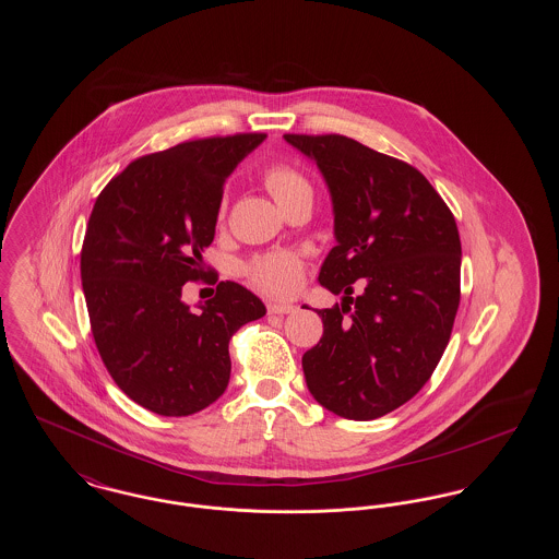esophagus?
<instances>
[{
  "label": "esophagus",
  "instance_id": "1",
  "mask_svg": "<svg viewBox=\"0 0 559 559\" xmlns=\"http://www.w3.org/2000/svg\"><path fill=\"white\" fill-rule=\"evenodd\" d=\"M297 308L292 306V304H267V312L270 314H278V317H283V314H293Z\"/></svg>",
  "mask_w": 559,
  "mask_h": 559
}]
</instances>
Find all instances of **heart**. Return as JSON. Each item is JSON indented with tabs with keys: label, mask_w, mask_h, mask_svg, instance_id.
Masks as SVG:
<instances>
[{
	"label": "heart",
	"mask_w": 559,
	"mask_h": 559,
	"mask_svg": "<svg viewBox=\"0 0 559 559\" xmlns=\"http://www.w3.org/2000/svg\"><path fill=\"white\" fill-rule=\"evenodd\" d=\"M264 182L276 203H283L293 190L306 187V180L287 165H272L264 174ZM226 203H222L224 213ZM304 276V260L293 251H272L253 258L247 264V278L258 292L272 297H289L299 289Z\"/></svg>",
	"instance_id": "1"
}]
</instances>
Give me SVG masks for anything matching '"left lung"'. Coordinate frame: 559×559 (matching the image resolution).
Wrapping results in <instances>:
<instances>
[{"instance_id":"1","label":"left lung","mask_w":559,"mask_h":559,"mask_svg":"<svg viewBox=\"0 0 559 559\" xmlns=\"http://www.w3.org/2000/svg\"><path fill=\"white\" fill-rule=\"evenodd\" d=\"M329 187L335 240L322 287L344 295L319 310L322 337L301 358L326 411L371 421L413 399L438 367L461 299L456 222L426 176L340 133H285ZM366 278L352 298L350 285Z\"/></svg>"}]
</instances>
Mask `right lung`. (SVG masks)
<instances>
[{"label":"right lung","mask_w":559,"mask_h":559,"mask_svg":"<svg viewBox=\"0 0 559 559\" xmlns=\"http://www.w3.org/2000/svg\"><path fill=\"white\" fill-rule=\"evenodd\" d=\"M266 133L215 135L132 160L98 194L81 249L92 335L115 383L163 417H187L230 379L228 342L266 306L222 281L194 312L182 301L205 276L226 178Z\"/></svg>","instance_id":"1"}]
</instances>
